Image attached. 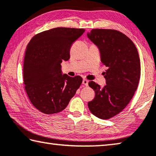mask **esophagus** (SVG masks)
<instances>
[{"instance_id":"obj_1","label":"esophagus","mask_w":156,"mask_h":156,"mask_svg":"<svg viewBox=\"0 0 156 156\" xmlns=\"http://www.w3.org/2000/svg\"><path fill=\"white\" fill-rule=\"evenodd\" d=\"M88 83H89V81L87 80V79H83V84L85 86H87L88 85Z\"/></svg>"}]
</instances>
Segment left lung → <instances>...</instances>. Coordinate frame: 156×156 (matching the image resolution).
<instances>
[{"label": "left lung", "mask_w": 156, "mask_h": 156, "mask_svg": "<svg viewBox=\"0 0 156 156\" xmlns=\"http://www.w3.org/2000/svg\"><path fill=\"white\" fill-rule=\"evenodd\" d=\"M87 37L97 46L101 62L108 67L104 87L94 81L89 83L95 97L88 102V108L96 117L108 119L126 107L137 90L141 69L139 54L134 43L118 30L93 29Z\"/></svg>", "instance_id": "8db88e82"}]
</instances>
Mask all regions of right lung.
Masks as SVG:
<instances>
[{"mask_svg": "<svg viewBox=\"0 0 156 156\" xmlns=\"http://www.w3.org/2000/svg\"><path fill=\"white\" fill-rule=\"evenodd\" d=\"M85 30L53 28L37 34L27 46L23 69L25 90L32 104L42 113L51 115L65 109L80 87L83 78L62 75L60 64L70 58L71 45Z\"/></svg>", "mask_w": 156, "mask_h": 156, "instance_id": "add662e5", "label": "right lung"}]
</instances>
